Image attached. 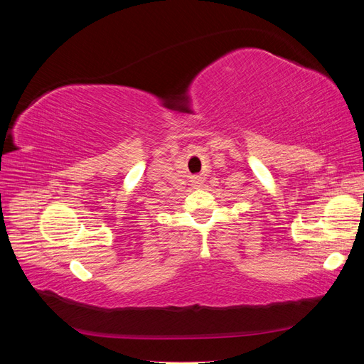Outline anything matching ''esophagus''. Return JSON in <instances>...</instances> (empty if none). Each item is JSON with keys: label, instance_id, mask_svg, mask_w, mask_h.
Returning a JSON list of instances; mask_svg holds the SVG:
<instances>
[{"label": "esophagus", "instance_id": "esophagus-1", "mask_svg": "<svg viewBox=\"0 0 364 364\" xmlns=\"http://www.w3.org/2000/svg\"><path fill=\"white\" fill-rule=\"evenodd\" d=\"M194 183H200V181H196V182H194Z\"/></svg>", "mask_w": 364, "mask_h": 364}]
</instances>
